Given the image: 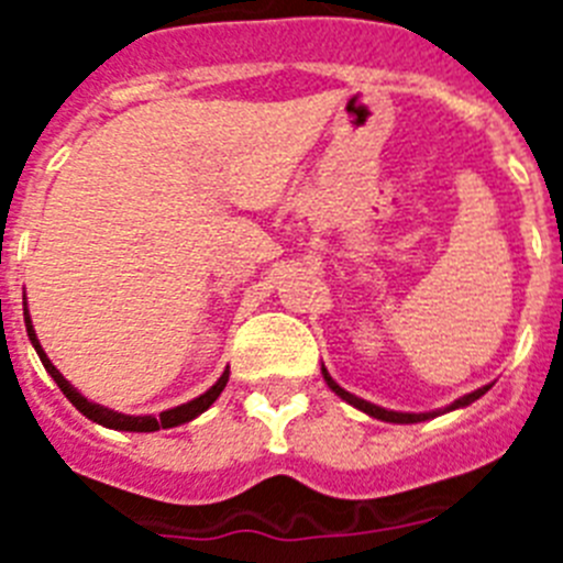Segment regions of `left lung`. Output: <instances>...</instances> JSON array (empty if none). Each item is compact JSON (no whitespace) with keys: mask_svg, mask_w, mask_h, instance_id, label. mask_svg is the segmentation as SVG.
Returning <instances> with one entry per match:
<instances>
[{"mask_svg":"<svg viewBox=\"0 0 563 563\" xmlns=\"http://www.w3.org/2000/svg\"><path fill=\"white\" fill-rule=\"evenodd\" d=\"M321 375H324L327 386H330V389L335 391V395L341 397V400H346V402H350V406H355V409H361L363 415H369V417H375V420H383V422H422V420H431V417L442 415V411H454V409H462V406H471V402L479 400V397L485 395L487 389H490V386H482V389H476V391H471V395L460 397V400H454V402H451V406H449V409H442V411H422V415H409V411H389V409H380V406H375V402H366V400H361V397L350 395V391L341 389V386H338V383L332 380L330 372H327L324 366H321Z\"/></svg>","mask_w":563,"mask_h":563,"instance_id":"left-lung-1","label":"left lung"}]
</instances>
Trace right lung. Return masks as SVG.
<instances>
[{"mask_svg": "<svg viewBox=\"0 0 563 563\" xmlns=\"http://www.w3.org/2000/svg\"><path fill=\"white\" fill-rule=\"evenodd\" d=\"M24 327H27V338L30 343L36 346V355L42 357L44 363V369L49 372V377L58 383V389L64 391V397H67L73 406H76L78 411H81L84 417H89L92 422H98V426H107V429H114V431H161V429H174V426H183V422H191L194 417H200L202 411L211 406L217 397L222 395V389H225V383H228V369L222 372V377L217 383H213L211 389L206 391V395L200 397H194V400L183 402V406H174V409L168 411H161V417H154V415H143V417H132V415H121V411H112V409H103V406H98V402H89L87 397L81 395L78 389H73V383L67 380V377L62 375V372L49 363L47 352L42 350V343H38L36 338V330H33V321H30L27 310H24Z\"/></svg>", "mask_w": 563, "mask_h": 563, "instance_id": "right-lung-1", "label": "right lung"}]
</instances>
